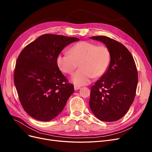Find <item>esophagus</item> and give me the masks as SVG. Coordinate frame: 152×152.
Here are the masks:
<instances>
[{
	"label": "esophagus",
	"mask_w": 152,
	"mask_h": 152,
	"mask_svg": "<svg viewBox=\"0 0 152 152\" xmlns=\"http://www.w3.org/2000/svg\"><path fill=\"white\" fill-rule=\"evenodd\" d=\"M74 88H75V90H78V89H81V87L80 86H76V85H75V86H74Z\"/></svg>",
	"instance_id": "esophagus-1"
}]
</instances>
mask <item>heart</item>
<instances>
[{
	"mask_svg": "<svg viewBox=\"0 0 152 152\" xmlns=\"http://www.w3.org/2000/svg\"><path fill=\"white\" fill-rule=\"evenodd\" d=\"M111 60L110 52L104 45H99L89 42H80L57 56L56 63L60 69L71 74L77 67L80 68L71 76L75 84H88L95 77L103 75L107 70Z\"/></svg>",
	"mask_w": 152,
	"mask_h": 152,
	"instance_id": "1",
	"label": "heart"
}]
</instances>
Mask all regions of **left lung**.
<instances>
[{"label": "left lung", "instance_id": "left-lung-1", "mask_svg": "<svg viewBox=\"0 0 152 152\" xmlns=\"http://www.w3.org/2000/svg\"><path fill=\"white\" fill-rule=\"evenodd\" d=\"M91 39L104 43L111 60L106 72L91 89L89 107L100 121L114 122L121 118L133 103L138 83L134 58L124 45L105 36Z\"/></svg>", "mask_w": 152, "mask_h": 152}]
</instances>
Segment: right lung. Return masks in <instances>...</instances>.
<instances>
[{
    "label": "right lung",
    "instance_id": "1",
    "mask_svg": "<svg viewBox=\"0 0 152 152\" xmlns=\"http://www.w3.org/2000/svg\"><path fill=\"white\" fill-rule=\"evenodd\" d=\"M80 40L75 37L45 34L20 53L14 83L25 111L39 121H50L61 113L74 86L59 69L57 56L64 47Z\"/></svg>",
    "mask_w": 152,
    "mask_h": 152
}]
</instances>
